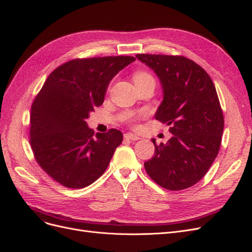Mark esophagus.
<instances>
[{
	"instance_id": "esophagus-1",
	"label": "esophagus",
	"mask_w": 252,
	"mask_h": 252,
	"mask_svg": "<svg viewBox=\"0 0 252 252\" xmlns=\"http://www.w3.org/2000/svg\"><path fill=\"white\" fill-rule=\"evenodd\" d=\"M125 139H127V140H132V141H137V140H139V139H140V137H139L136 134L127 133V134H125Z\"/></svg>"
}]
</instances>
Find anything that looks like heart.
<instances>
[{
	"label": "heart",
	"mask_w": 252,
	"mask_h": 252,
	"mask_svg": "<svg viewBox=\"0 0 252 252\" xmlns=\"http://www.w3.org/2000/svg\"><path fill=\"white\" fill-rule=\"evenodd\" d=\"M151 81H155L154 77L146 70H142V69L137 70L134 73V82H135L136 85H139V84H143V83H146V82H151ZM144 116H145V113H140V114H137V115H132V116H129L127 118L131 121H136L139 118H142Z\"/></svg>",
	"instance_id": "1"
}]
</instances>
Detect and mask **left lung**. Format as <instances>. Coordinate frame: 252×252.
Listing matches in <instances>:
<instances>
[{
    "instance_id": "1",
    "label": "left lung",
    "mask_w": 252,
    "mask_h": 252,
    "mask_svg": "<svg viewBox=\"0 0 252 252\" xmlns=\"http://www.w3.org/2000/svg\"><path fill=\"white\" fill-rule=\"evenodd\" d=\"M155 70L164 91L156 119L169 126L172 137L157 144L144 163L162 188L179 191L198 183L219 153L224 117L215 85L200 65L184 56L138 54Z\"/></svg>"
}]
</instances>
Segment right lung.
Segmentation results:
<instances>
[{
    "instance_id": "add662e5",
    "label": "right lung",
    "mask_w": 252,
    "mask_h": 252,
    "mask_svg": "<svg viewBox=\"0 0 252 252\" xmlns=\"http://www.w3.org/2000/svg\"><path fill=\"white\" fill-rule=\"evenodd\" d=\"M136 59H72L54 69L33 100L30 144L36 162L66 188H85L105 172L123 133L94 135L86 119L104 102L110 81Z\"/></svg>"
}]
</instances>
